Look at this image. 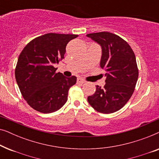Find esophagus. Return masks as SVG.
<instances>
[{
    "instance_id": "esophagus-1",
    "label": "esophagus",
    "mask_w": 159,
    "mask_h": 159,
    "mask_svg": "<svg viewBox=\"0 0 159 159\" xmlns=\"http://www.w3.org/2000/svg\"><path fill=\"white\" fill-rule=\"evenodd\" d=\"M77 82L78 84H83L84 82H85V81H84V80L83 79H82V78H80V77L77 78Z\"/></svg>"
}]
</instances>
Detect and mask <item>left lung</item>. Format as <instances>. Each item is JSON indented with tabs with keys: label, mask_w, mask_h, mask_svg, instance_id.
<instances>
[{
	"label": "left lung",
	"mask_w": 159,
	"mask_h": 159,
	"mask_svg": "<svg viewBox=\"0 0 159 159\" xmlns=\"http://www.w3.org/2000/svg\"><path fill=\"white\" fill-rule=\"evenodd\" d=\"M101 45L100 66L106 71V84L96 85L94 94L88 101L97 111L111 114L121 109L131 98L138 78L134 53L120 37L108 32L87 34Z\"/></svg>",
	"instance_id": "8db88e82"
}]
</instances>
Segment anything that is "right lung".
I'll return each mask as SVG.
<instances>
[{"instance_id":"right-lung-1","label":"right lung","mask_w":159,"mask_h":159,"mask_svg":"<svg viewBox=\"0 0 159 159\" xmlns=\"http://www.w3.org/2000/svg\"><path fill=\"white\" fill-rule=\"evenodd\" d=\"M77 36L45 34L30 41L21 52L15 77L23 98L34 110L49 114L66 103L69 88L77 77L56 73L53 65L64 58L67 43Z\"/></svg>"}]
</instances>
